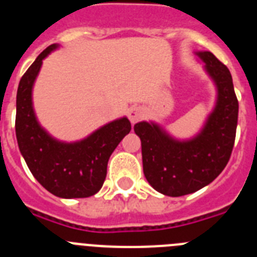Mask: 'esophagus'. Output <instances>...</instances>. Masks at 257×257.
<instances>
[{
  "instance_id": "1",
  "label": "esophagus",
  "mask_w": 257,
  "mask_h": 257,
  "mask_svg": "<svg viewBox=\"0 0 257 257\" xmlns=\"http://www.w3.org/2000/svg\"><path fill=\"white\" fill-rule=\"evenodd\" d=\"M143 115H144V109L142 106L134 105L127 110V117H128L131 123H136L140 118H143Z\"/></svg>"
}]
</instances>
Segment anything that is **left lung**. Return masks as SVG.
<instances>
[{
  "instance_id": "obj_1",
  "label": "left lung",
  "mask_w": 257,
  "mask_h": 257,
  "mask_svg": "<svg viewBox=\"0 0 257 257\" xmlns=\"http://www.w3.org/2000/svg\"><path fill=\"white\" fill-rule=\"evenodd\" d=\"M216 86V103L197 135L176 139L156 122L134 126L142 140L143 170L157 192L190 194L212 183L230 158L238 121V100L228 68L210 51H197Z\"/></svg>"
}]
</instances>
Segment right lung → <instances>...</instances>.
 I'll return each instance as SVG.
<instances>
[{"mask_svg":"<svg viewBox=\"0 0 257 257\" xmlns=\"http://www.w3.org/2000/svg\"><path fill=\"white\" fill-rule=\"evenodd\" d=\"M59 47L54 44L41 52L22 77L17 94L15 131L19 151L38 183L60 198H86L103 187L110 154L131 131L127 117L118 118L78 142L52 138L41 126L33 109V85L42 61Z\"/></svg>","mask_w":257,"mask_h":257,"instance_id":"right-lung-1","label":"right lung"}]
</instances>
